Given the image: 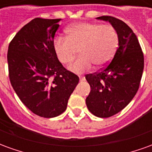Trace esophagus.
<instances>
[{"label":"esophagus","instance_id":"esophagus-1","mask_svg":"<svg viewBox=\"0 0 152 152\" xmlns=\"http://www.w3.org/2000/svg\"><path fill=\"white\" fill-rule=\"evenodd\" d=\"M79 79H80V82H82V81L85 80V76H79Z\"/></svg>","mask_w":152,"mask_h":152}]
</instances>
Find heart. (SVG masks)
<instances>
[{"mask_svg":"<svg viewBox=\"0 0 152 152\" xmlns=\"http://www.w3.org/2000/svg\"><path fill=\"white\" fill-rule=\"evenodd\" d=\"M66 39L58 38L53 43L57 58L63 64H68L80 49V58L69 66L73 73L81 74L91 69L107 65L114 57L119 45V37L111 25L80 22L66 28Z\"/></svg>","mask_w":152,"mask_h":152,"instance_id":"1","label":"heart"}]
</instances>
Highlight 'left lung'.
Masks as SVG:
<instances>
[{
  "label": "left lung",
  "mask_w": 152,
  "mask_h": 152,
  "mask_svg": "<svg viewBox=\"0 0 152 152\" xmlns=\"http://www.w3.org/2000/svg\"><path fill=\"white\" fill-rule=\"evenodd\" d=\"M108 22L115 29L119 45L112 62L102 72L86 75L91 90L86 106L96 116L117 114L136 94L144 67L143 53L136 35L125 23L112 16L96 18Z\"/></svg>",
  "instance_id": "left-lung-1"
}]
</instances>
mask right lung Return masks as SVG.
<instances>
[{
	"instance_id": "right-lung-1",
	"label": "right lung",
	"mask_w": 152,
	"mask_h": 152,
	"mask_svg": "<svg viewBox=\"0 0 152 152\" xmlns=\"http://www.w3.org/2000/svg\"><path fill=\"white\" fill-rule=\"evenodd\" d=\"M61 20L34 18L18 31L9 45L12 87L22 102L41 117L53 118L65 112L79 82V77L63 67L53 50V38Z\"/></svg>"
}]
</instances>
